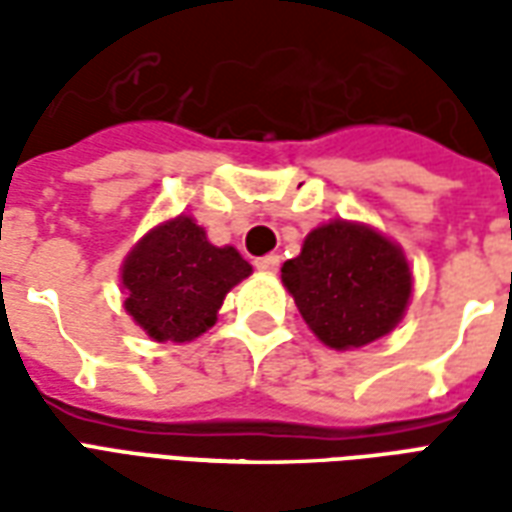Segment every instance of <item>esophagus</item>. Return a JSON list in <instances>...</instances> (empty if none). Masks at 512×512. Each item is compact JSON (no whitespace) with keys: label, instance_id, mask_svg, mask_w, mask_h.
<instances>
[{"label":"esophagus","instance_id":"34e87169","mask_svg":"<svg viewBox=\"0 0 512 512\" xmlns=\"http://www.w3.org/2000/svg\"><path fill=\"white\" fill-rule=\"evenodd\" d=\"M279 263H282V257L279 255H266V257H257L255 266L260 268V271H277Z\"/></svg>","mask_w":512,"mask_h":512}]
</instances>
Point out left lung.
Wrapping results in <instances>:
<instances>
[{
    "label": "left lung",
    "mask_w": 512,
    "mask_h": 512,
    "mask_svg": "<svg viewBox=\"0 0 512 512\" xmlns=\"http://www.w3.org/2000/svg\"><path fill=\"white\" fill-rule=\"evenodd\" d=\"M301 318L329 348H359L392 332L411 296L403 252L365 224L332 222L282 266Z\"/></svg>",
    "instance_id": "1"
}]
</instances>
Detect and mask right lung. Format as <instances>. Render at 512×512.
I'll use <instances>...</instances> for the list:
<instances>
[{
	"instance_id": "add662e5",
	"label": "right lung",
	"mask_w": 512,
	"mask_h": 512,
	"mask_svg": "<svg viewBox=\"0 0 512 512\" xmlns=\"http://www.w3.org/2000/svg\"><path fill=\"white\" fill-rule=\"evenodd\" d=\"M249 274L233 246L208 244L200 224L178 216L126 257V310L158 343H189L213 326L227 290Z\"/></svg>"
}]
</instances>
